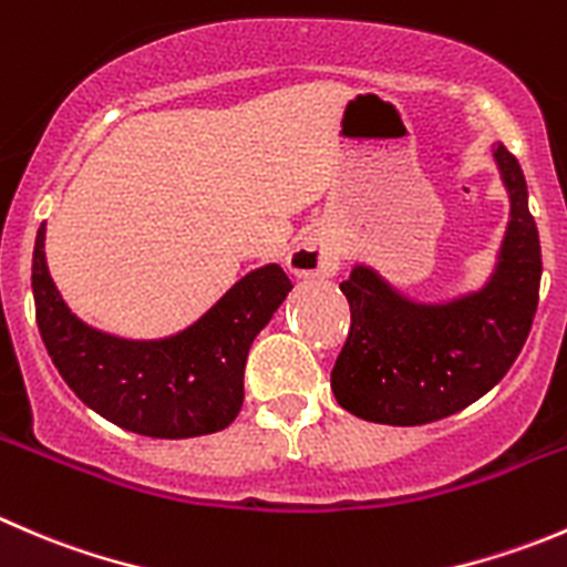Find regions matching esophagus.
<instances>
[{
	"mask_svg": "<svg viewBox=\"0 0 567 567\" xmlns=\"http://www.w3.org/2000/svg\"><path fill=\"white\" fill-rule=\"evenodd\" d=\"M338 249L323 235H310L288 255V268L296 277H332L340 266Z\"/></svg>",
	"mask_w": 567,
	"mask_h": 567,
	"instance_id": "34e87169",
	"label": "esophagus"
}]
</instances>
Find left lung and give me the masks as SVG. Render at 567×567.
Wrapping results in <instances>:
<instances>
[{"instance_id":"left-lung-1","label":"left lung","mask_w":567,"mask_h":567,"mask_svg":"<svg viewBox=\"0 0 567 567\" xmlns=\"http://www.w3.org/2000/svg\"><path fill=\"white\" fill-rule=\"evenodd\" d=\"M509 224L491 282L446 305H421L354 266L340 290L351 329L332 368V393L362 421L421 426L474 404L515 362L540 299V238L518 161L496 150Z\"/></svg>"}]
</instances>
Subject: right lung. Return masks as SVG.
<instances>
[{"mask_svg":"<svg viewBox=\"0 0 567 567\" xmlns=\"http://www.w3.org/2000/svg\"><path fill=\"white\" fill-rule=\"evenodd\" d=\"M47 227L32 251V296L43 346L76 399L121 430L179 441L224 430L244 404L251 340L290 293L288 274L262 266L205 316L163 340H126L82 323L47 268Z\"/></svg>","mask_w":567,"mask_h":567,"instance_id":"right-lung-1","label":"right lung"}]
</instances>
